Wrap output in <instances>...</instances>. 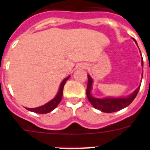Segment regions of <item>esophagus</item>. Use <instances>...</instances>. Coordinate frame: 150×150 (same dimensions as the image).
Wrapping results in <instances>:
<instances>
[{"label":"esophagus","mask_w":150,"mask_h":150,"mask_svg":"<svg viewBox=\"0 0 150 150\" xmlns=\"http://www.w3.org/2000/svg\"><path fill=\"white\" fill-rule=\"evenodd\" d=\"M83 68H86V67H87V66H86V64H83Z\"/></svg>","instance_id":"34e87169"}]
</instances>
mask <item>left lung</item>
I'll return each mask as SVG.
<instances>
[{"label": "left lung", "mask_w": 150, "mask_h": 150, "mask_svg": "<svg viewBox=\"0 0 150 150\" xmlns=\"http://www.w3.org/2000/svg\"><path fill=\"white\" fill-rule=\"evenodd\" d=\"M135 43L137 45V42L134 39H133ZM141 65L144 67V61H141ZM143 76V75H142ZM92 83H93V79L88 74V85H87L86 95L88 100L91 103V104L95 107V109L99 110L101 112H113L119 111L120 110H122L128 107L131 103L134 100V99L136 98L137 93H138L140 86L134 91L133 93L128 95V97L125 98H97L92 96L91 91L92 89Z\"/></svg>", "instance_id": "obj_1"}]
</instances>
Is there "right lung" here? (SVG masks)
I'll use <instances>...</instances> for the list:
<instances>
[{
    "mask_svg": "<svg viewBox=\"0 0 150 150\" xmlns=\"http://www.w3.org/2000/svg\"><path fill=\"white\" fill-rule=\"evenodd\" d=\"M71 77V76H68L67 77H66L65 79H63V81L62 82L60 85V87H59V91L57 95H55V97L53 99H52L50 101H49L48 103L45 104L44 105L40 106V107H35V108H27L26 109L29 111H31V112H37V113H40V114H45V113H48V112H51V111L53 110L54 109H55L57 107V106L59 105V104L61 102V100L62 98V95H63V88L65 84V83L67 82V79Z\"/></svg>",
    "mask_w": 150,
    "mask_h": 150,
    "instance_id": "add662e5",
    "label": "right lung"
}]
</instances>
